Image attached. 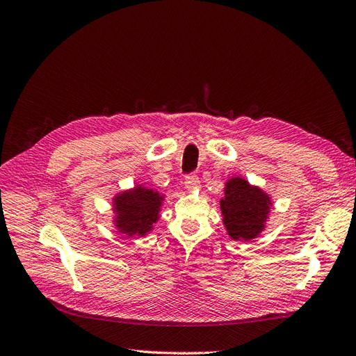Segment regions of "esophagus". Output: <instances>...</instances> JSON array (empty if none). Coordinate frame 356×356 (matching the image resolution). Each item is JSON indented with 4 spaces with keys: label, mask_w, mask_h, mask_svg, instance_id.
<instances>
[{
    "label": "esophagus",
    "mask_w": 356,
    "mask_h": 356,
    "mask_svg": "<svg viewBox=\"0 0 356 356\" xmlns=\"http://www.w3.org/2000/svg\"><path fill=\"white\" fill-rule=\"evenodd\" d=\"M184 184H186V188L188 190V191H195V190H199V187H200V181H199V178H197V175H188V177H186V179H184Z\"/></svg>",
    "instance_id": "34e87169"
}]
</instances>
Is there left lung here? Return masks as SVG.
<instances>
[{
    "label": "left lung",
    "mask_w": 356,
    "mask_h": 356,
    "mask_svg": "<svg viewBox=\"0 0 356 356\" xmlns=\"http://www.w3.org/2000/svg\"><path fill=\"white\" fill-rule=\"evenodd\" d=\"M220 200L224 227L233 241L250 242L261 234L273 207L270 196L245 178L233 177Z\"/></svg>",
    "instance_id": "left-lung-1"
}]
</instances>
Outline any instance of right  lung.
<instances>
[{
	"mask_svg": "<svg viewBox=\"0 0 356 356\" xmlns=\"http://www.w3.org/2000/svg\"><path fill=\"white\" fill-rule=\"evenodd\" d=\"M165 195L136 184L134 188L117 193L113 197V224L124 238H144L152 233L160 218Z\"/></svg>",
	"mask_w": 356,
	"mask_h": 356,
	"instance_id": "1",
	"label": "right lung"
}]
</instances>
